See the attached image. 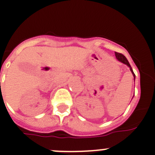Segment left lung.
Returning a JSON list of instances; mask_svg holds the SVG:
<instances>
[{
  "mask_svg": "<svg viewBox=\"0 0 155 155\" xmlns=\"http://www.w3.org/2000/svg\"><path fill=\"white\" fill-rule=\"evenodd\" d=\"M115 55H116V59H117V60H118L120 62L123 63V64H126V65L128 66V68H130V71L132 72V74H133V76H134V79L135 80V74H134V71H133V69H132V68H131L130 64H129L128 61H127V59L126 58L125 56L123 55L122 53H116V52H115Z\"/></svg>",
  "mask_w": 155,
  "mask_h": 155,
  "instance_id": "8db88e82",
  "label": "left lung"
}]
</instances>
